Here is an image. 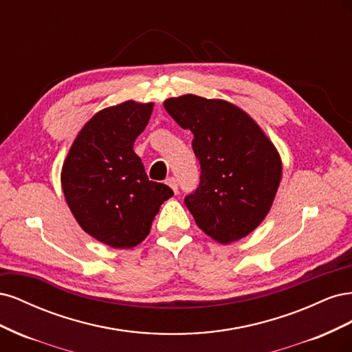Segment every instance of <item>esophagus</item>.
Returning a JSON list of instances; mask_svg holds the SVG:
<instances>
[{
    "instance_id": "obj_1",
    "label": "esophagus",
    "mask_w": 352,
    "mask_h": 352,
    "mask_svg": "<svg viewBox=\"0 0 352 352\" xmlns=\"http://www.w3.org/2000/svg\"><path fill=\"white\" fill-rule=\"evenodd\" d=\"M166 184L173 189L175 194H177V180H176L175 177H168V179L166 180Z\"/></svg>"
}]
</instances>
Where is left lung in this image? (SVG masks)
Wrapping results in <instances>:
<instances>
[{
	"instance_id": "obj_1",
	"label": "left lung",
	"mask_w": 352,
	"mask_h": 352,
	"mask_svg": "<svg viewBox=\"0 0 352 352\" xmlns=\"http://www.w3.org/2000/svg\"><path fill=\"white\" fill-rule=\"evenodd\" d=\"M194 133L199 186L185 198L198 228L220 243L239 241L269 214L282 180V158L252 117L225 100L186 94L163 102Z\"/></svg>"
}]
</instances>
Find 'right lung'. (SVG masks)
Wrapping results in <instances>:
<instances>
[{
	"mask_svg": "<svg viewBox=\"0 0 352 352\" xmlns=\"http://www.w3.org/2000/svg\"><path fill=\"white\" fill-rule=\"evenodd\" d=\"M154 102H120L95 113L73 141L61 167V188L79 226L104 245L127 250L150 233L173 190L148 179L133 144Z\"/></svg>",
	"mask_w": 352,
	"mask_h": 352,
	"instance_id": "obj_1",
	"label": "right lung"
}]
</instances>
